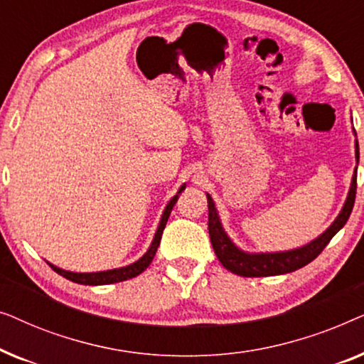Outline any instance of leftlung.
I'll list each match as a JSON object with an SVG mask.
<instances>
[{
    "label": "left lung",
    "mask_w": 364,
    "mask_h": 364,
    "mask_svg": "<svg viewBox=\"0 0 364 364\" xmlns=\"http://www.w3.org/2000/svg\"><path fill=\"white\" fill-rule=\"evenodd\" d=\"M356 159H360V149L356 144ZM356 198V172L353 176L351 188L348 193V198L345 202V207L333 225L328 230L313 240L308 245L296 248L291 252H282V253H245L233 245L227 233L223 232L218 220L215 205L210 196H207L208 200V235H210V242L213 250L218 260L227 270L240 277H273V275H283V273L295 272L298 268L308 265V263L315 260L320 253L325 250V247L330 243L333 237L341 230L343 225L348 222L351 215L353 205H355Z\"/></svg>",
    "instance_id": "left-lung-1"
}]
</instances>
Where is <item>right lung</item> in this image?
I'll list each match as a JSON object with an SVG mask.
<instances>
[{"label": "right lung", "mask_w": 364, "mask_h": 364, "mask_svg": "<svg viewBox=\"0 0 364 364\" xmlns=\"http://www.w3.org/2000/svg\"><path fill=\"white\" fill-rule=\"evenodd\" d=\"M182 191H183V186L178 188V193H181ZM176 202H177V196L167 203L166 210H164L162 220H161V223H159L156 237H154V242H152L151 248H149L147 253L141 258V260L132 263V265L124 267V268H117V270H107V272H97V273H73V272L61 270V268L54 267V265H51V263H49V265H51L53 270L59 273V275H63L64 278H68V280H71L74 283H81V285H109V283L124 282V280H129V278L141 275V273L146 270L149 265H151L152 258H154V255H156L159 243H161L164 228H166L167 218H168V215H171L172 207H173V203H176Z\"/></svg>", "instance_id": "1"}]
</instances>
